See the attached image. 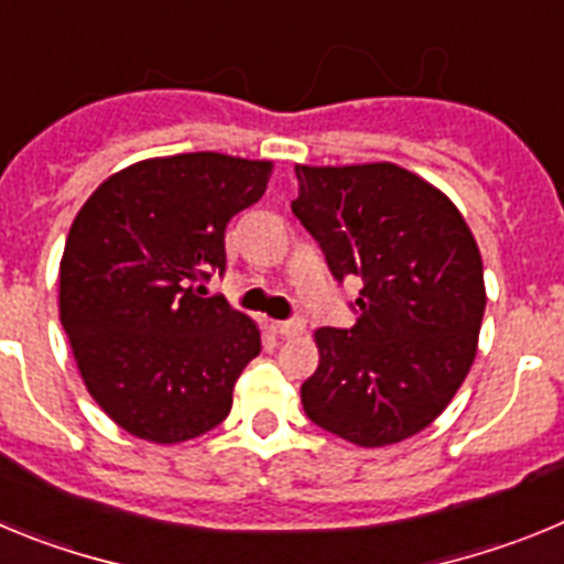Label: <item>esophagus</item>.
Masks as SVG:
<instances>
[{
  "instance_id": "1",
  "label": "esophagus",
  "mask_w": 564,
  "mask_h": 564,
  "mask_svg": "<svg viewBox=\"0 0 564 564\" xmlns=\"http://www.w3.org/2000/svg\"><path fill=\"white\" fill-rule=\"evenodd\" d=\"M273 333L282 338H296L305 333V322H302V318H293V322H273Z\"/></svg>"
}]
</instances>
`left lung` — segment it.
I'll return each instance as SVG.
<instances>
[{
    "mask_svg": "<svg viewBox=\"0 0 564 564\" xmlns=\"http://www.w3.org/2000/svg\"><path fill=\"white\" fill-rule=\"evenodd\" d=\"M293 214L333 276L364 279L350 330L318 327L302 383L316 426L361 449L392 446L441 415L477 356L486 282L455 203L398 163L296 166Z\"/></svg>",
    "mask_w": 564,
    "mask_h": 564,
    "instance_id": "8db88e82",
    "label": "left lung"
}]
</instances>
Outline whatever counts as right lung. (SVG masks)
<instances>
[{
	"instance_id": "add662e5",
	"label": "right lung",
	"mask_w": 564,
	"mask_h": 564,
	"mask_svg": "<svg viewBox=\"0 0 564 564\" xmlns=\"http://www.w3.org/2000/svg\"><path fill=\"white\" fill-rule=\"evenodd\" d=\"M273 161L147 158L89 194L58 265V318L93 401L123 432L183 443L231 412L259 325L203 296L226 268V226L265 194Z\"/></svg>"
}]
</instances>
